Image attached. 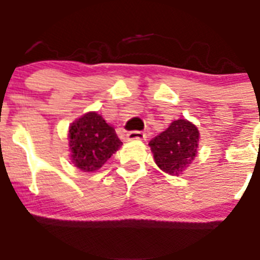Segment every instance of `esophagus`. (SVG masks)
Wrapping results in <instances>:
<instances>
[{
	"label": "esophagus",
	"instance_id": "obj_1",
	"mask_svg": "<svg viewBox=\"0 0 260 260\" xmlns=\"http://www.w3.org/2000/svg\"><path fill=\"white\" fill-rule=\"evenodd\" d=\"M128 141H143L146 139V134L142 132H130L127 133Z\"/></svg>",
	"mask_w": 260,
	"mask_h": 260
}]
</instances>
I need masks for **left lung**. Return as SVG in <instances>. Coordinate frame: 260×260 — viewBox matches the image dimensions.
Here are the masks:
<instances>
[{"label": "left lung", "instance_id": "obj_1", "mask_svg": "<svg viewBox=\"0 0 260 260\" xmlns=\"http://www.w3.org/2000/svg\"><path fill=\"white\" fill-rule=\"evenodd\" d=\"M198 127L185 118L176 119L169 127L150 142L155 162L162 172L180 176L198 153Z\"/></svg>", "mask_w": 260, "mask_h": 260}]
</instances>
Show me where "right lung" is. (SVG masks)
Listing matches in <instances>:
<instances>
[{
  "instance_id": "obj_1",
  "label": "right lung",
  "mask_w": 260,
  "mask_h": 260,
  "mask_svg": "<svg viewBox=\"0 0 260 260\" xmlns=\"http://www.w3.org/2000/svg\"><path fill=\"white\" fill-rule=\"evenodd\" d=\"M71 162L82 172H96L122 146L112 125L98 112H88L69 127Z\"/></svg>"
}]
</instances>
